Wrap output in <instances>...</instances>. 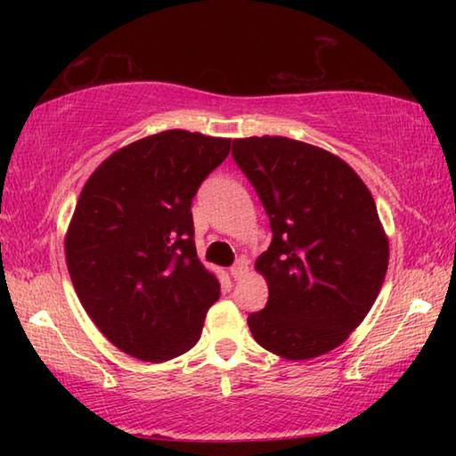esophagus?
<instances>
[{
  "mask_svg": "<svg viewBox=\"0 0 456 456\" xmlns=\"http://www.w3.org/2000/svg\"><path fill=\"white\" fill-rule=\"evenodd\" d=\"M229 273L233 280H241L247 273H249V264H247V259H239L237 264L229 269Z\"/></svg>",
  "mask_w": 456,
  "mask_h": 456,
  "instance_id": "34e87169",
  "label": "esophagus"
}]
</instances>
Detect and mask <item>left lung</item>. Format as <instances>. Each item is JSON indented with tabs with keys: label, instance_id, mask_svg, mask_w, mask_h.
<instances>
[{
	"label": "left lung",
	"instance_id": "1",
	"mask_svg": "<svg viewBox=\"0 0 456 456\" xmlns=\"http://www.w3.org/2000/svg\"><path fill=\"white\" fill-rule=\"evenodd\" d=\"M231 154L273 231L256 261L269 299L247 318L251 334L285 360L323 356L366 318L388 269L372 192L346 160L288 136L235 138Z\"/></svg>",
	"mask_w": 456,
	"mask_h": 456
}]
</instances>
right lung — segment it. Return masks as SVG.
<instances>
[{"label": "right lung", "mask_w": 456, "mask_h": 456, "mask_svg": "<svg viewBox=\"0 0 456 456\" xmlns=\"http://www.w3.org/2000/svg\"><path fill=\"white\" fill-rule=\"evenodd\" d=\"M229 151L231 138L165 130L114 151L84 184L68 272L90 320L128 356L167 362L200 338L221 285L197 257L191 203Z\"/></svg>", "instance_id": "obj_1"}]
</instances>
